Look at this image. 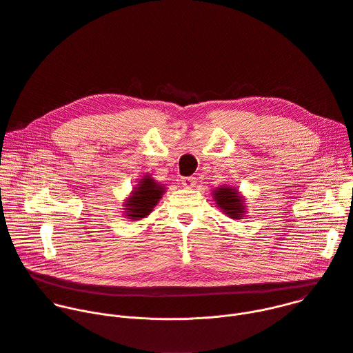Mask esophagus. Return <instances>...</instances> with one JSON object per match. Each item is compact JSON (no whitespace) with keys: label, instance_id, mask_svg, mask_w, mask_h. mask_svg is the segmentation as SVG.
<instances>
[{"label":"esophagus","instance_id":"esophagus-1","mask_svg":"<svg viewBox=\"0 0 353 353\" xmlns=\"http://www.w3.org/2000/svg\"><path fill=\"white\" fill-rule=\"evenodd\" d=\"M196 183V179L195 177H181V184L187 188H192Z\"/></svg>","mask_w":353,"mask_h":353}]
</instances>
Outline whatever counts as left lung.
<instances>
[{"label":"left lung","instance_id":"obj_1","mask_svg":"<svg viewBox=\"0 0 353 353\" xmlns=\"http://www.w3.org/2000/svg\"><path fill=\"white\" fill-rule=\"evenodd\" d=\"M214 199L216 201L218 207L222 208V211L232 219H241L245 212L241 196L237 194L236 188L225 185L216 188V191H214Z\"/></svg>","mask_w":353,"mask_h":353}]
</instances>
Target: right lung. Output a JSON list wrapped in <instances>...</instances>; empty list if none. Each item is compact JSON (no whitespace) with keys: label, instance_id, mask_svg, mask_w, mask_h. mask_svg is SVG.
Segmentation results:
<instances>
[{"label":"right lung","instance_id":"obj_1","mask_svg":"<svg viewBox=\"0 0 353 353\" xmlns=\"http://www.w3.org/2000/svg\"><path fill=\"white\" fill-rule=\"evenodd\" d=\"M141 184L134 187L132 195L128 198L124 208L128 219H141L152 212V208L158 204V201L162 198L165 190L161 184H157L155 180L149 176H145L139 180Z\"/></svg>","mask_w":353,"mask_h":353}]
</instances>
